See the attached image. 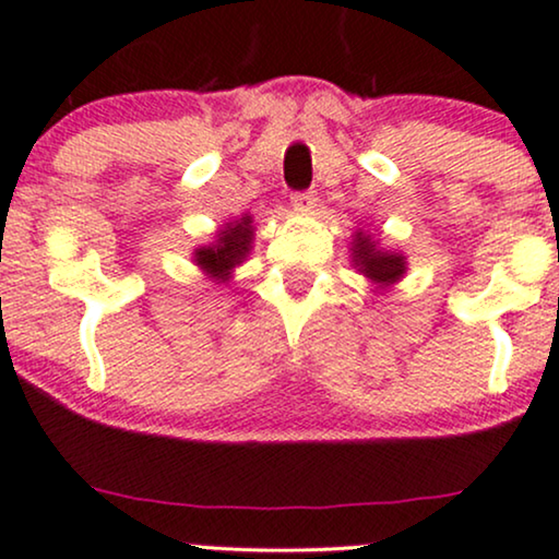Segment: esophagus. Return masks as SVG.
Returning <instances> with one entry per match:
<instances>
[{"instance_id":"34e87169","label":"esophagus","mask_w":559,"mask_h":559,"mask_svg":"<svg viewBox=\"0 0 559 559\" xmlns=\"http://www.w3.org/2000/svg\"><path fill=\"white\" fill-rule=\"evenodd\" d=\"M292 206L296 211H304V214H307V211H312L317 206V195L312 193V190H307V193H294Z\"/></svg>"}]
</instances>
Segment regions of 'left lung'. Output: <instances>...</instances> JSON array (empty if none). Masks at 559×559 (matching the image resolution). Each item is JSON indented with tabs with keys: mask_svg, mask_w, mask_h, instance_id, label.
I'll list each match as a JSON object with an SVG mask.
<instances>
[{
	"mask_svg": "<svg viewBox=\"0 0 559 559\" xmlns=\"http://www.w3.org/2000/svg\"><path fill=\"white\" fill-rule=\"evenodd\" d=\"M350 265L373 286V294H386L405 278L407 258L400 250L379 247V239L366 235L364 229L353 231Z\"/></svg>",
	"mask_w": 559,
	"mask_h": 559,
	"instance_id": "left-lung-1",
	"label": "left lung"
}]
</instances>
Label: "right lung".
<instances>
[{
    "label": "right lung",
    "instance_id": "1",
    "mask_svg": "<svg viewBox=\"0 0 559 559\" xmlns=\"http://www.w3.org/2000/svg\"><path fill=\"white\" fill-rule=\"evenodd\" d=\"M252 242H255V227H252V216L245 214L224 224L211 242L198 245L193 250V265L211 284L227 286L235 267L242 265L252 252Z\"/></svg>",
    "mask_w": 559,
    "mask_h": 559
}]
</instances>
